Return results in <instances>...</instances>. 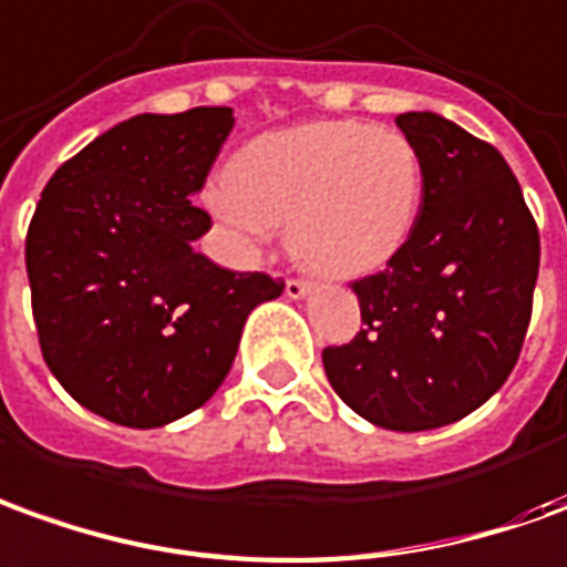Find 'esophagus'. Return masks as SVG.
<instances>
[{"instance_id":"obj_1","label":"esophagus","mask_w":567,"mask_h":567,"mask_svg":"<svg viewBox=\"0 0 567 567\" xmlns=\"http://www.w3.org/2000/svg\"><path fill=\"white\" fill-rule=\"evenodd\" d=\"M306 292H311V280H306V277H290L287 280V296L290 299H302Z\"/></svg>"}]
</instances>
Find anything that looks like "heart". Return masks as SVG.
Instances as JSON below:
<instances>
[{
    "label": "heart",
    "instance_id": "1",
    "mask_svg": "<svg viewBox=\"0 0 567 567\" xmlns=\"http://www.w3.org/2000/svg\"><path fill=\"white\" fill-rule=\"evenodd\" d=\"M423 200V163L395 126L323 120L268 132L237 151L209 206L249 240L287 228L306 268L327 277L377 271L408 244Z\"/></svg>",
    "mask_w": 567,
    "mask_h": 567
}]
</instances>
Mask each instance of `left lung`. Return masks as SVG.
<instances>
[{"label": "left lung", "mask_w": 567, "mask_h": 567, "mask_svg": "<svg viewBox=\"0 0 567 567\" xmlns=\"http://www.w3.org/2000/svg\"><path fill=\"white\" fill-rule=\"evenodd\" d=\"M395 123L423 163L420 216L382 271L351 280L364 327L323 349V370L358 416L423 432L482 408L513 373L540 231L494 144L439 113Z\"/></svg>", "instance_id": "left-lung-1"}]
</instances>
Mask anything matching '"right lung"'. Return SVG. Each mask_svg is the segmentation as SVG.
<instances>
[{"label": "right lung", "mask_w": 567, "mask_h": 567, "mask_svg": "<svg viewBox=\"0 0 567 567\" xmlns=\"http://www.w3.org/2000/svg\"><path fill=\"white\" fill-rule=\"evenodd\" d=\"M234 128L231 107L142 113L54 172L27 228L39 349L82 408L157 429L203 408L228 377L249 311L284 292L228 271L194 240V197Z\"/></svg>", "instance_id": "add662e5"}]
</instances>
